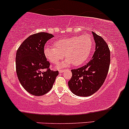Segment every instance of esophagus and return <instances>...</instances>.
<instances>
[{"label": "esophagus", "instance_id": "34e87169", "mask_svg": "<svg viewBox=\"0 0 129 129\" xmlns=\"http://www.w3.org/2000/svg\"><path fill=\"white\" fill-rule=\"evenodd\" d=\"M65 71V70H59V72L60 73H63V72H64Z\"/></svg>", "mask_w": 129, "mask_h": 129}]
</instances>
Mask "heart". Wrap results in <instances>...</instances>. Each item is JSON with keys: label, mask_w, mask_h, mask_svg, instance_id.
Instances as JSON below:
<instances>
[{"label": "heart", "mask_w": 129, "mask_h": 129, "mask_svg": "<svg viewBox=\"0 0 129 129\" xmlns=\"http://www.w3.org/2000/svg\"><path fill=\"white\" fill-rule=\"evenodd\" d=\"M93 39L88 34L71 37L56 41L54 47L47 45L44 53L50 63L56 64L64 56L67 58L64 64L79 66L88 59L92 52Z\"/></svg>", "instance_id": "b5f03b06"}]
</instances>
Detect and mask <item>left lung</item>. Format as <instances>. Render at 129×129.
Wrapping results in <instances>:
<instances>
[{"label": "left lung", "mask_w": 129, "mask_h": 129, "mask_svg": "<svg viewBox=\"0 0 129 129\" xmlns=\"http://www.w3.org/2000/svg\"><path fill=\"white\" fill-rule=\"evenodd\" d=\"M95 51L86 65L72 70L68 82L71 92L80 96H88L99 90L105 82L110 64V50L102 36L92 32Z\"/></svg>", "instance_id": "1"}]
</instances>
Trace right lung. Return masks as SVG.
<instances>
[{"instance_id":"right-lung-1","label":"right lung","mask_w":129,"mask_h":129,"mask_svg":"<svg viewBox=\"0 0 129 129\" xmlns=\"http://www.w3.org/2000/svg\"><path fill=\"white\" fill-rule=\"evenodd\" d=\"M53 37L45 32L32 34L17 50L16 74L22 86L31 95L41 96L49 92L58 75V71L50 70L44 53L45 44Z\"/></svg>"}]
</instances>
